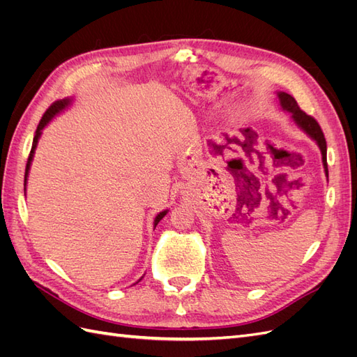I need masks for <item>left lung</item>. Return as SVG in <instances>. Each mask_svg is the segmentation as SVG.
<instances>
[{
    "label": "left lung",
    "mask_w": 357,
    "mask_h": 357,
    "mask_svg": "<svg viewBox=\"0 0 357 357\" xmlns=\"http://www.w3.org/2000/svg\"><path fill=\"white\" fill-rule=\"evenodd\" d=\"M278 98H280V104L284 110H287L289 113H291V117H294L295 123L304 129V131L314 139V142L319 144L320 152H321V159H323V167H325L326 176H328V162H326V139L325 135H323V131L320 125L317 123V121L312 116L307 114L305 112H302L299 109V105L296 102V100L294 96L286 93V92H278Z\"/></svg>",
    "instance_id": "1"
}]
</instances>
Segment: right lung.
<instances>
[{
  "label": "right lung",
  "instance_id": "add662e5",
  "mask_svg": "<svg viewBox=\"0 0 357 357\" xmlns=\"http://www.w3.org/2000/svg\"><path fill=\"white\" fill-rule=\"evenodd\" d=\"M68 102H70L68 100H62V101L53 102V104L49 107V109L45 112V114H43L41 121H40V123H38V126H37V131H36V135H34V142H32V147H31V152H29L28 162H26V168H25V186H26V177H28V171H29L31 160H32V156H34L36 147H37V143H38V138H40V135H41V129L45 128V126L52 121L53 116H55L56 113H59L62 109H66V105H67ZM167 213H168V211H167V210H164V211L159 213V214L156 215V219H155V228H156V225L160 222V219L164 218V215H165Z\"/></svg>",
  "mask_w": 357,
  "mask_h": 357
}]
</instances>
